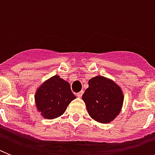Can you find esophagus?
<instances>
[{"label": "esophagus", "mask_w": 155, "mask_h": 155, "mask_svg": "<svg viewBox=\"0 0 155 155\" xmlns=\"http://www.w3.org/2000/svg\"><path fill=\"white\" fill-rule=\"evenodd\" d=\"M83 90H82V91H80L79 93H78L76 95H77L78 97H81L82 96H83Z\"/></svg>", "instance_id": "1"}]
</instances>
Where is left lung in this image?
Listing matches in <instances>:
<instances>
[{"label":"left lung","mask_w":155,"mask_h":155,"mask_svg":"<svg viewBox=\"0 0 155 155\" xmlns=\"http://www.w3.org/2000/svg\"><path fill=\"white\" fill-rule=\"evenodd\" d=\"M82 98L90 117L103 124L110 123L119 114L124 101L120 86L100 76L89 80V87Z\"/></svg>","instance_id":"8db88e82"}]
</instances>
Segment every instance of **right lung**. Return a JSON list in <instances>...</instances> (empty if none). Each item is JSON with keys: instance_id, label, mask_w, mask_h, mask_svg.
<instances>
[{"instance_id": "obj_1", "label": "right lung", "mask_w": 155, "mask_h": 155, "mask_svg": "<svg viewBox=\"0 0 155 155\" xmlns=\"http://www.w3.org/2000/svg\"><path fill=\"white\" fill-rule=\"evenodd\" d=\"M35 98L38 110L42 117L54 119L65 113L71 101L76 99V96L72 93L68 82L55 76L38 88Z\"/></svg>"}]
</instances>
